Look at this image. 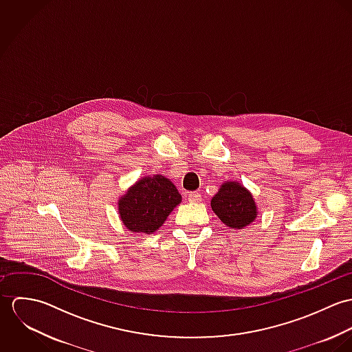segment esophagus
Wrapping results in <instances>:
<instances>
[{"mask_svg": "<svg viewBox=\"0 0 352 352\" xmlns=\"http://www.w3.org/2000/svg\"><path fill=\"white\" fill-rule=\"evenodd\" d=\"M187 199L191 203H199L201 201V195L199 192H188Z\"/></svg>", "mask_w": 352, "mask_h": 352, "instance_id": "esophagus-1", "label": "esophagus"}]
</instances>
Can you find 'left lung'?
<instances>
[{
	"label": "left lung",
	"mask_w": 352,
	"mask_h": 352,
	"mask_svg": "<svg viewBox=\"0 0 352 352\" xmlns=\"http://www.w3.org/2000/svg\"><path fill=\"white\" fill-rule=\"evenodd\" d=\"M211 210L229 228L244 229L257 218V203L248 188L239 182H225L210 201Z\"/></svg>",
	"instance_id": "8db88e82"
}]
</instances>
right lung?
<instances>
[{
	"instance_id": "add662e5",
	"label": "right lung",
	"mask_w": 352,
	"mask_h": 352,
	"mask_svg": "<svg viewBox=\"0 0 352 352\" xmlns=\"http://www.w3.org/2000/svg\"><path fill=\"white\" fill-rule=\"evenodd\" d=\"M180 203L182 195L168 177L149 175L135 182L119 198L118 212L130 232L153 234Z\"/></svg>"
}]
</instances>
